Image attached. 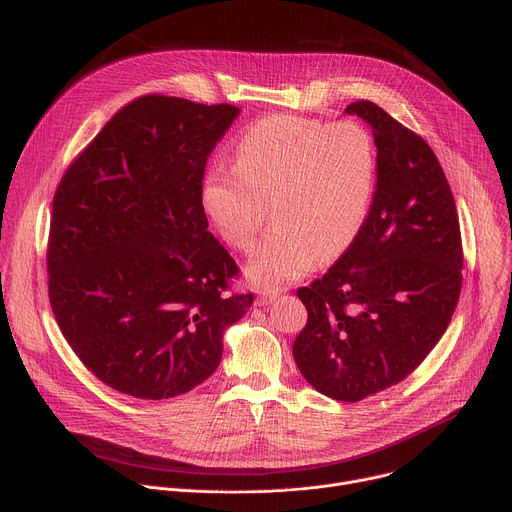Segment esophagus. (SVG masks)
<instances>
[{
	"label": "esophagus",
	"mask_w": 512,
	"mask_h": 512,
	"mask_svg": "<svg viewBox=\"0 0 512 512\" xmlns=\"http://www.w3.org/2000/svg\"><path fill=\"white\" fill-rule=\"evenodd\" d=\"M275 300H277V294H275V291H273V294H271V291H263L261 296H257L255 304H257V306H267V304H271V302H275Z\"/></svg>",
	"instance_id": "1"
}]
</instances>
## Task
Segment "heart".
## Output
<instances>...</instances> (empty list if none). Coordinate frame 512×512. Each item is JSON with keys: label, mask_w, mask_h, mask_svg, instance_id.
Here are the masks:
<instances>
[{"label": "heart", "mask_w": 512, "mask_h": 512, "mask_svg": "<svg viewBox=\"0 0 512 512\" xmlns=\"http://www.w3.org/2000/svg\"><path fill=\"white\" fill-rule=\"evenodd\" d=\"M377 184L371 131L350 119L267 115L235 143V166L214 164L202 182V206L233 249L251 251L265 223L275 225L247 265L261 289H279L316 261H334L367 223Z\"/></svg>", "instance_id": "b5f03b06"}]
</instances>
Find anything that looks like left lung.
<instances>
[{"mask_svg": "<svg viewBox=\"0 0 512 512\" xmlns=\"http://www.w3.org/2000/svg\"><path fill=\"white\" fill-rule=\"evenodd\" d=\"M346 113L373 127L377 190L356 241L298 289L308 322L294 358L316 391L354 403L401 383L444 336L464 253L456 202L427 141L373 101Z\"/></svg>", "mask_w": 512, "mask_h": 512, "instance_id": "1", "label": "left lung"}]
</instances>
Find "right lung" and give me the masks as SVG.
I'll list each match as a JSON object with an SVG mask.
<instances>
[{"instance_id":"right-lung-1","label":"right lung","mask_w":512,"mask_h":512,"mask_svg":"<svg viewBox=\"0 0 512 512\" xmlns=\"http://www.w3.org/2000/svg\"><path fill=\"white\" fill-rule=\"evenodd\" d=\"M239 109L143 95L119 109L64 172L46 267L58 328L99 381L170 399L208 379L223 332L253 294H227L239 267L208 231V156Z\"/></svg>"}]
</instances>
